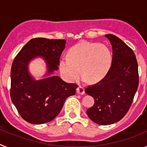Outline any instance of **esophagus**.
<instances>
[{"label": "esophagus", "instance_id": "1", "mask_svg": "<svg viewBox=\"0 0 147 147\" xmlns=\"http://www.w3.org/2000/svg\"><path fill=\"white\" fill-rule=\"evenodd\" d=\"M76 93L80 95H83L85 93V89H84L83 87L79 86L77 88V89H76Z\"/></svg>", "mask_w": 147, "mask_h": 147}]
</instances>
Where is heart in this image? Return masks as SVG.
I'll use <instances>...</instances> for the list:
<instances>
[{"instance_id": "b5f03b06", "label": "heart", "mask_w": 147, "mask_h": 147, "mask_svg": "<svg viewBox=\"0 0 147 147\" xmlns=\"http://www.w3.org/2000/svg\"><path fill=\"white\" fill-rule=\"evenodd\" d=\"M112 59V53L106 45L82 41L70 49L68 57L61 59L59 70L69 82L76 81L82 71L87 81L98 82L109 72Z\"/></svg>"}]
</instances>
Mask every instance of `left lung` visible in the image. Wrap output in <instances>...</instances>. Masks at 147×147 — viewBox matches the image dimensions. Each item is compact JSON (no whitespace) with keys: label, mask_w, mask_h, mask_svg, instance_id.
<instances>
[{"label":"left lung","mask_w":147,"mask_h":147,"mask_svg":"<svg viewBox=\"0 0 147 147\" xmlns=\"http://www.w3.org/2000/svg\"><path fill=\"white\" fill-rule=\"evenodd\" d=\"M113 48L112 65L103 80L85 88L95 104L87 110L88 117L100 125L113 124L124 117L132 103L139 84L138 62L133 51L113 34H106Z\"/></svg>","instance_id":"1"}]
</instances>
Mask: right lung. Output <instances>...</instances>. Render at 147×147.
I'll return each mask as SVG.
<instances>
[{
    "instance_id": "1",
    "label": "right lung",
    "mask_w": 147,
    "mask_h": 147,
    "mask_svg": "<svg viewBox=\"0 0 147 147\" xmlns=\"http://www.w3.org/2000/svg\"><path fill=\"white\" fill-rule=\"evenodd\" d=\"M65 40L34 38L19 51L11 68L10 96L22 118L34 124H45L59 113L67 97L76 93L78 85L67 83L57 76L34 80L28 72V63L40 56L45 58L51 74L58 69Z\"/></svg>"
}]
</instances>
